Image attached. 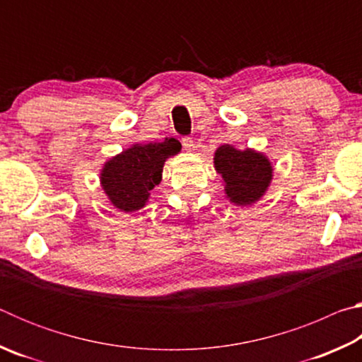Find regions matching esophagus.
I'll return each instance as SVG.
<instances>
[{
    "label": "esophagus",
    "instance_id": "1",
    "mask_svg": "<svg viewBox=\"0 0 362 362\" xmlns=\"http://www.w3.org/2000/svg\"><path fill=\"white\" fill-rule=\"evenodd\" d=\"M182 145H183V148H185L187 151H193L194 150V142H193L192 137H183L182 139Z\"/></svg>",
    "mask_w": 362,
    "mask_h": 362
}]
</instances>
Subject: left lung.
<instances>
[{"label":"left lung","instance_id":"obj_1","mask_svg":"<svg viewBox=\"0 0 362 362\" xmlns=\"http://www.w3.org/2000/svg\"><path fill=\"white\" fill-rule=\"evenodd\" d=\"M214 166L225 182L226 198L238 206L259 201L273 177L272 164L262 153L241 151L226 144L217 148Z\"/></svg>","mask_w":362,"mask_h":362}]
</instances>
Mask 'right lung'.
Masks as SVG:
<instances>
[{
  "mask_svg": "<svg viewBox=\"0 0 362 362\" xmlns=\"http://www.w3.org/2000/svg\"><path fill=\"white\" fill-rule=\"evenodd\" d=\"M180 148L179 140L166 139L159 144H136L110 159L100 182L112 204L124 212L142 209L151 189L161 182L164 161Z\"/></svg>",
  "mask_w": 362,
  "mask_h": 362,
  "instance_id": "1",
  "label": "right lung"
}]
</instances>
